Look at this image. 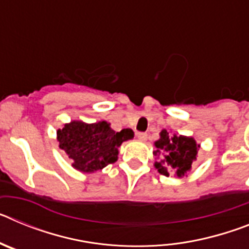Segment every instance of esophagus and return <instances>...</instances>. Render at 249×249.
Wrapping results in <instances>:
<instances>
[{"label":"esophagus","instance_id":"obj_1","mask_svg":"<svg viewBox=\"0 0 249 249\" xmlns=\"http://www.w3.org/2000/svg\"><path fill=\"white\" fill-rule=\"evenodd\" d=\"M137 138L140 141H146L147 140V133H144V132H138Z\"/></svg>","mask_w":249,"mask_h":249}]
</instances>
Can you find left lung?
<instances>
[{
  "instance_id": "1",
  "label": "left lung",
  "mask_w": 249,
  "mask_h": 249,
  "mask_svg": "<svg viewBox=\"0 0 249 249\" xmlns=\"http://www.w3.org/2000/svg\"><path fill=\"white\" fill-rule=\"evenodd\" d=\"M160 136V140L155 142L153 155L160 158L155 162V167L160 175L167 177L169 176L168 169H172L177 177H183L192 168L199 144L192 137L169 135L167 129H162Z\"/></svg>"
}]
</instances>
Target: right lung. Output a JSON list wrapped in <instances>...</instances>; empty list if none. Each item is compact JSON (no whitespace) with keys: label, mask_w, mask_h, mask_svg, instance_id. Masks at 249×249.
Returning a JSON list of instances; mask_svg holds the SVG:
<instances>
[{"label":"right lung","mask_w":249,"mask_h":249,"mask_svg":"<svg viewBox=\"0 0 249 249\" xmlns=\"http://www.w3.org/2000/svg\"><path fill=\"white\" fill-rule=\"evenodd\" d=\"M133 136L135 133L129 128L113 131L106 121L89 124L72 121L57 131L59 148L73 160V168L85 173L96 172L114 163L118 158V147Z\"/></svg>","instance_id":"right-lung-1"}]
</instances>
